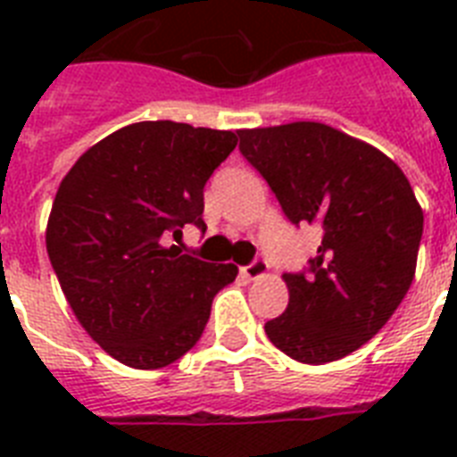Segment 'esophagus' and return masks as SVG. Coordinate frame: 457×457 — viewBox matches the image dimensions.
Instances as JSON below:
<instances>
[{
	"label": "esophagus",
	"instance_id": "obj_1",
	"mask_svg": "<svg viewBox=\"0 0 457 457\" xmlns=\"http://www.w3.org/2000/svg\"><path fill=\"white\" fill-rule=\"evenodd\" d=\"M265 272H268V263H265L263 258H256V261H251L249 265H244L242 268V275L246 279L265 278Z\"/></svg>",
	"mask_w": 457,
	"mask_h": 457
}]
</instances>
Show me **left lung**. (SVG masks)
<instances>
[{"mask_svg": "<svg viewBox=\"0 0 457 457\" xmlns=\"http://www.w3.org/2000/svg\"><path fill=\"white\" fill-rule=\"evenodd\" d=\"M237 135L287 218L322 229L308 272L282 275L289 305L265 334L294 361H339L372 339L411 289L425 225L415 192L386 154L325 123Z\"/></svg>", "mask_w": 457, "mask_h": 457, "instance_id": "left-lung-1", "label": "left lung"}]
</instances>
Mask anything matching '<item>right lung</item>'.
I'll list each match as a JSON object with an SVG mask.
<instances>
[{
  "label": "right lung",
  "instance_id": "right-lung-1",
  "mask_svg": "<svg viewBox=\"0 0 457 457\" xmlns=\"http://www.w3.org/2000/svg\"><path fill=\"white\" fill-rule=\"evenodd\" d=\"M235 146L229 130L145 120L89 146L61 179L46 253L78 322L128 368L182 358L235 282L237 265L168 246L185 225L206 229L204 187Z\"/></svg>",
  "mask_w": 457,
  "mask_h": 457
}]
</instances>
